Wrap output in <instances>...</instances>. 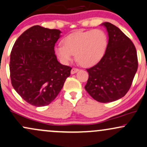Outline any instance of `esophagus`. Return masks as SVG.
<instances>
[{"mask_svg": "<svg viewBox=\"0 0 147 147\" xmlns=\"http://www.w3.org/2000/svg\"><path fill=\"white\" fill-rule=\"evenodd\" d=\"M78 71H79V69H78V68H72V70H71V74H72V75H73V74L76 73V72H78Z\"/></svg>", "mask_w": 147, "mask_h": 147, "instance_id": "1", "label": "esophagus"}]
</instances>
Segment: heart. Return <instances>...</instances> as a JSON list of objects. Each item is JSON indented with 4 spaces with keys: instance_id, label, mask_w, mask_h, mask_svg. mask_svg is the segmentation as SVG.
<instances>
[{
    "instance_id": "b5f03b06",
    "label": "heart",
    "mask_w": 147,
    "mask_h": 147,
    "mask_svg": "<svg viewBox=\"0 0 147 147\" xmlns=\"http://www.w3.org/2000/svg\"><path fill=\"white\" fill-rule=\"evenodd\" d=\"M63 43L55 48V53L62 63H68L75 54L77 61L88 67L97 63L104 56L108 38L104 30L95 29L70 34L64 38Z\"/></svg>"
}]
</instances>
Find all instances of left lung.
Returning <instances> with one entry per match:
<instances>
[{
	"mask_svg": "<svg viewBox=\"0 0 147 147\" xmlns=\"http://www.w3.org/2000/svg\"><path fill=\"white\" fill-rule=\"evenodd\" d=\"M109 34V42L104 56L91 68L85 89L96 101L114 102L124 97L132 85L138 61L136 47L131 39L115 25L102 24Z\"/></svg>",
	"mask_w": 147,
	"mask_h": 147,
	"instance_id": "1",
	"label": "left lung"
}]
</instances>
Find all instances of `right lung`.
Listing matches in <instances>:
<instances>
[{
	"mask_svg": "<svg viewBox=\"0 0 147 147\" xmlns=\"http://www.w3.org/2000/svg\"><path fill=\"white\" fill-rule=\"evenodd\" d=\"M61 31L34 25L15 42L10 55L11 85L25 102L50 104L59 93L72 68L57 59L55 45Z\"/></svg>",
	"mask_w": 147,
	"mask_h": 147,
	"instance_id": "right-lung-1",
	"label": "right lung"
}]
</instances>
